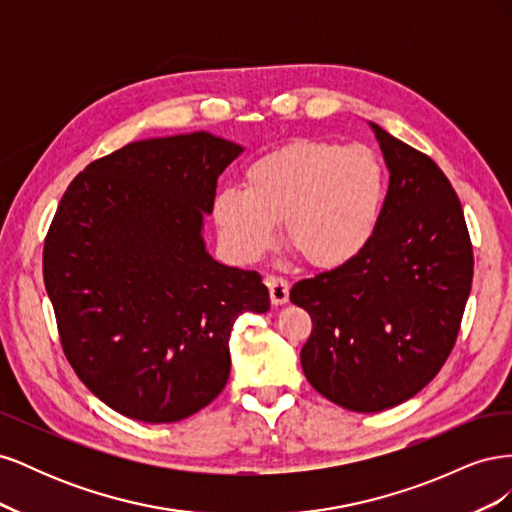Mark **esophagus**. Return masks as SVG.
Instances as JSON below:
<instances>
[{"instance_id": "34e87169", "label": "esophagus", "mask_w": 512, "mask_h": 512, "mask_svg": "<svg viewBox=\"0 0 512 512\" xmlns=\"http://www.w3.org/2000/svg\"><path fill=\"white\" fill-rule=\"evenodd\" d=\"M265 284L269 288V297H271L273 305L288 303V299H290V284H288V280H284V277H280V275H269L267 280H265Z\"/></svg>"}]
</instances>
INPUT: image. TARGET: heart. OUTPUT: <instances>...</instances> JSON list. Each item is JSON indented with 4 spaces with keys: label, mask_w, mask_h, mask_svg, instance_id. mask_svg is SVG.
Wrapping results in <instances>:
<instances>
[{
    "label": "heart",
    "mask_w": 512,
    "mask_h": 512,
    "mask_svg": "<svg viewBox=\"0 0 512 512\" xmlns=\"http://www.w3.org/2000/svg\"><path fill=\"white\" fill-rule=\"evenodd\" d=\"M245 190L226 188L213 218L228 252L252 262L265 256L284 224L290 250L307 265L331 269L371 239L384 198V170L365 145L301 138L247 166Z\"/></svg>",
    "instance_id": "b5f03b06"
}]
</instances>
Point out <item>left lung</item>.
<instances>
[{
  "instance_id": "left-lung-1",
  "label": "left lung",
  "mask_w": 512,
  "mask_h": 512,
  "mask_svg": "<svg viewBox=\"0 0 512 512\" xmlns=\"http://www.w3.org/2000/svg\"><path fill=\"white\" fill-rule=\"evenodd\" d=\"M391 170L374 235L344 265L292 286L312 318L305 378L333 404L380 412L438 376L466 309L474 252L451 181L423 151L384 132Z\"/></svg>"
}]
</instances>
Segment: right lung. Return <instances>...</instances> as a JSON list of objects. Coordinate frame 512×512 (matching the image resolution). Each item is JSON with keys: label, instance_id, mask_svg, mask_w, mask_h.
<instances>
[{"label": "right lung", "instance_id": "add662e5", "mask_svg": "<svg viewBox=\"0 0 512 512\" xmlns=\"http://www.w3.org/2000/svg\"><path fill=\"white\" fill-rule=\"evenodd\" d=\"M241 151L207 132L130 143L61 196L42 250L61 350L119 414L175 423L209 406L228 382L232 322L269 309L262 277L215 262L200 237Z\"/></svg>", "mask_w": 512, "mask_h": 512}]
</instances>
